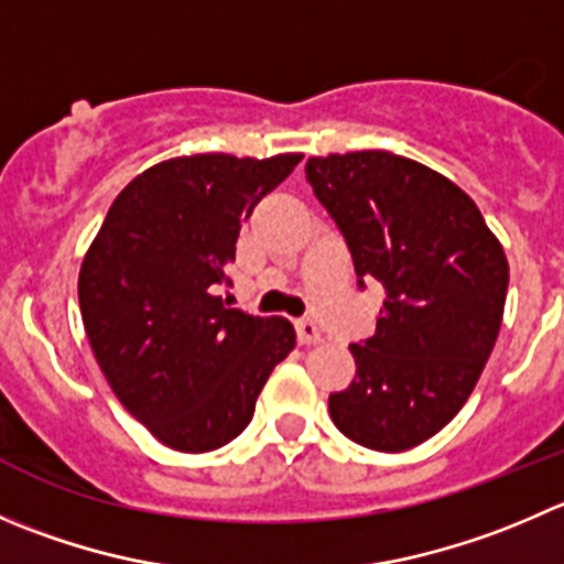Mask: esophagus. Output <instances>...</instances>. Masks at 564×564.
<instances>
[{
    "label": "esophagus",
    "instance_id": "1",
    "mask_svg": "<svg viewBox=\"0 0 564 564\" xmlns=\"http://www.w3.org/2000/svg\"><path fill=\"white\" fill-rule=\"evenodd\" d=\"M297 338H300V344H319L322 341V336H319V327H316V322H311V319H300L297 325Z\"/></svg>",
    "mask_w": 564,
    "mask_h": 564
}]
</instances>
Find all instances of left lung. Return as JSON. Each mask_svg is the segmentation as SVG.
<instances>
[{"label":"left lung","instance_id":"obj_1","mask_svg":"<svg viewBox=\"0 0 564 564\" xmlns=\"http://www.w3.org/2000/svg\"><path fill=\"white\" fill-rule=\"evenodd\" d=\"M305 178L344 234L358 286H386L375 336L349 344L355 380L330 393V419L366 449H413L460 413L494 352L505 248L457 184L404 156H311Z\"/></svg>","mask_w":564,"mask_h":564}]
</instances>
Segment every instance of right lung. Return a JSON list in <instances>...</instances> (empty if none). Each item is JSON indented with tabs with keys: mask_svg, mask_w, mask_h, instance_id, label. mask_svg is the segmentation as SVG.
<instances>
[{
	"mask_svg": "<svg viewBox=\"0 0 564 564\" xmlns=\"http://www.w3.org/2000/svg\"><path fill=\"white\" fill-rule=\"evenodd\" d=\"M303 154L160 162L112 200L79 270V308L109 388L156 441L212 452L253 419L270 371L294 349L283 316L228 308L217 289L242 223Z\"/></svg>",
	"mask_w": 564,
	"mask_h": 564,
	"instance_id": "add662e5",
	"label": "right lung"
}]
</instances>
